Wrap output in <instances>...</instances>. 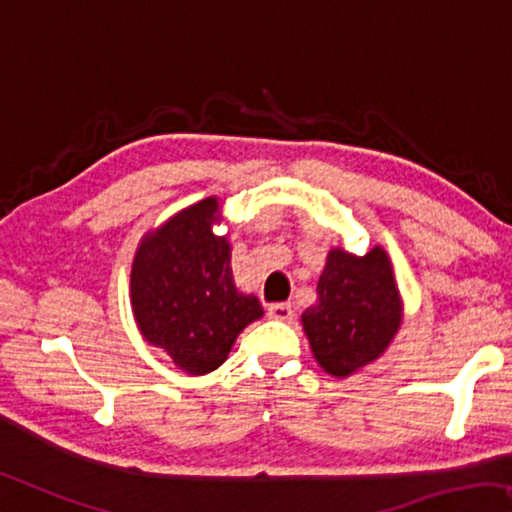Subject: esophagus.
Segmentation results:
<instances>
[{
    "label": "esophagus",
    "mask_w": 512,
    "mask_h": 512,
    "mask_svg": "<svg viewBox=\"0 0 512 512\" xmlns=\"http://www.w3.org/2000/svg\"><path fill=\"white\" fill-rule=\"evenodd\" d=\"M266 313H269L271 320H280V322H290L294 318V311L290 304H271Z\"/></svg>",
    "instance_id": "esophagus-1"
}]
</instances>
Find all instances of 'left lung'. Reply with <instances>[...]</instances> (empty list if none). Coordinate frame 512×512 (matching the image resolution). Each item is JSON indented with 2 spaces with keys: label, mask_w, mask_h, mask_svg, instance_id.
Wrapping results in <instances>:
<instances>
[{
  "label": "left lung",
  "mask_w": 512,
  "mask_h": 512,
  "mask_svg": "<svg viewBox=\"0 0 512 512\" xmlns=\"http://www.w3.org/2000/svg\"><path fill=\"white\" fill-rule=\"evenodd\" d=\"M315 362L334 378H350L385 355L403 325V299L383 246L352 255L336 246L318 280V304L301 313Z\"/></svg>",
  "instance_id": "1"
}]
</instances>
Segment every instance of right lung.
I'll return each instance as SVG.
<instances>
[{
    "label": "right lung",
    "instance_id": "obj_1",
    "mask_svg": "<svg viewBox=\"0 0 512 512\" xmlns=\"http://www.w3.org/2000/svg\"><path fill=\"white\" fill-rule=\"evenodd\" d=\"M222 201L185 206L141 236L129 276L134 322L150 345L167 352L187 376L227 362L236 338L264 315L255 294L234 283L232 243Z\"/></svg>",
    "mask_w": 512,
    "mask_h": 512
}]
</instances>
